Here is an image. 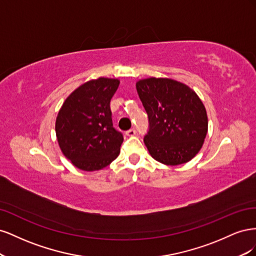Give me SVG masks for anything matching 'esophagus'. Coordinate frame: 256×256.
<instances>
[{
	"label": "esophagus",
	"instance_id": "34e87169",
	"mask_svg": "<svg viewBox=\"0 0 256 256\" xmlns=\"http://www.w3.org/2000/svg\"><path fill=\"white\" fill-rule=\"evenodd\" d=\"M136 134V131L134 128L129 129V130L126 131V136H134Z\"/></svg>",
	"mask_w": 256,
	"mask_h": 256
}]
</instances>
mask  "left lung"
<instances>
[{"label": "left lung", "mask_w": 256, "mask_h": 256, "mask_svg": "<svg viewBox=\"0 0 256 256\" xmlns=\"http://www.w3.org/2000/svg\"><path fill=\"white\" fill-rule=\"evenodd\" d=\"M136 90L148 116L144 143L152 157L166 166L190 161L202 148L208 129L205 106L196 92L162 78L140 80Z\"/></svg>", "instance_id": "8db88e82"}]
</instances>
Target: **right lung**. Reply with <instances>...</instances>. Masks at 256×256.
<instances>
[{
	"instance_id": "1",
	"label": "right lung",
	"mask_w": 256,
	"mask_h": 256,
	"mask_svg": "<svg viewBox=\"0 0 256 256\" xmlns=\"http://www.w3.org/2000/svg\"><path fill=\"white\" fill-rule=\"evenodd\" d=\"M118 79L99 78L82 84L62 106L56 132L62 152L83 171L109 166L120 152L124 136L113 127L110 102Z\"/></svg>"
}]
</instances>
